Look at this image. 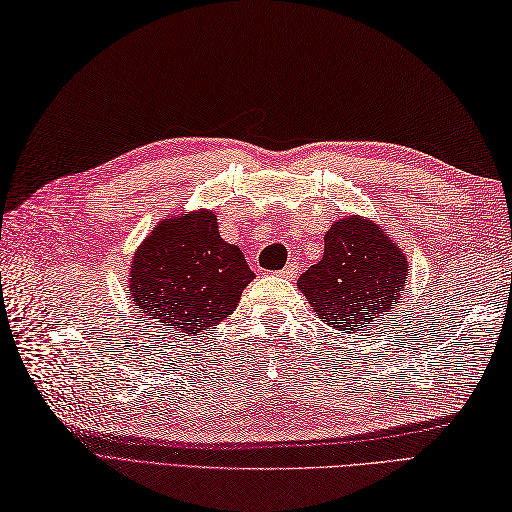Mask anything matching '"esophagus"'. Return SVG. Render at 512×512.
<instances>
[{"label":"esophagus","instance_id":"34e87169","mask_svg":"<svg viewBox=\"0 0 512 512\" xmlns=\"http://www.w3.org/2000/svg\"><path fill=\"white\" fill-rule=\"evenodd\" d=\"M280 276L294 280V278L298 276V265H296V263H287L285 269H280Z\"/></svg>","mask_w":512,"mask_h":512}]
</instances>
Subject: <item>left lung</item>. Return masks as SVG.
<instances>
[{
  "label": "left lung",
  "mask_w": 512,
  "mask_h": 512,
  "mask_svg": "<svg viewBox=\"0 0 512 512\" xmlns=\"http://www.w3.org/2000/svg\"><path fill=\"white\" fill-rule=\"evenodd\" d=\"M409 260L387 229L351 214L329 227L325 254L298 278L314 314L340 333L367 331L402 300Z\"/></svg>",
  "instance_id": "1"
}]
</instances>
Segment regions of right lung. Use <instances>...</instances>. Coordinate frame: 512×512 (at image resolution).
<instances>
[{"label": "right lung", "instance_id": "right-lung-1", "mask_svg": "<svg viewBox=\"0 0 512 512\" xmlns=\"http://www.w3.org/2000/svg\"><path fill=\"white\" fill-rule=\"evenodd\" d=\"M216 221L212 210L163 218L132 256L128 296L165 333L185 336L218 325L254 280L241 247L223 241Z\"/></svg>", "mask_w": 512, "mask_h": 512}]
</instances>
